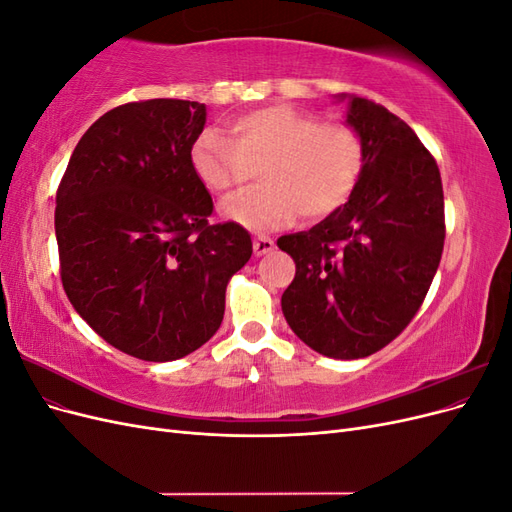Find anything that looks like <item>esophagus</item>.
Listing matches in <instances>:
<instances>
[{
  "label": "esophagus",
  "mask_w": 512,
  "mask_h": 512,
  "mask_svg": "<svg viewBox=\"0 0 512 512\" xmlns=\"http://www.w3.org/2000/svg\"><path fill=\"white\" fill-rule=\"evenodd\" d=\"M275 247V241L271 237H256L254 239V254L256 256H265Z\"/></svg>",
  "instance_id": "obj_1"
}]
</instances>
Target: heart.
<instances>
[{"label": "heart", "instance_id": "1", "mask_svg": "<svg viewBox=\"0 0 512 512\" xmlns=\"http://www.w3.org/2000/svg\"><path fill=\"white\" fill-rule=\"evenodd\" d=\"M226 134H200L190 162L200 183L220 198L241 194L260 170L265 185L224 207L245 228L286 226L299 211L309 220L324 218L346 203L363 175L359 134L290 104L232 117Z\"/></svg>", "mask_w": 512, "mask_h": 512}]
</instances>
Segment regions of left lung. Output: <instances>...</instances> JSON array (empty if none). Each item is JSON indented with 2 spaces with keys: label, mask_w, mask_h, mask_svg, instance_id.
Instances as JSON below:
<instances>
[{
  "label": "left lung",
  "mask_w": 512,
  "mask_h": 512,
  "mask_svg": "<svg viewBox=\"0 0 512 512\" xmlns=\"http://www.w3.org/2000/svg\"><path fill=\"white\" fill-rule=\"evenodd\" d=\"M337 98L363 141V175L344 207L277 239L297 265L282 312L312 350L363 359L423 305L442 258L444 194L436 160L406 121L371 100Z\"/></svg>",
  "instance_id": "obj_1"
}]
</instances>
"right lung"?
Wrapping results in <instances>:
<instances>
[{"mask_svg": "<svg viewBox=\"0 0 512 512\" xmlns=\"http://www.w3.org/2000/svg\"><path fill=\"white\" fill-rule=\"evenodd\" d=\"M205 104H121L83 134L57 190L61 284L104 342L166 363L220 329L226 286L252 256L237 222L209 224L190 151Z\"/></svg>", "mask_w": 512, "mask_h": 512, "instance_id": "obj_1", "label": "right lung"}]
</instances>
